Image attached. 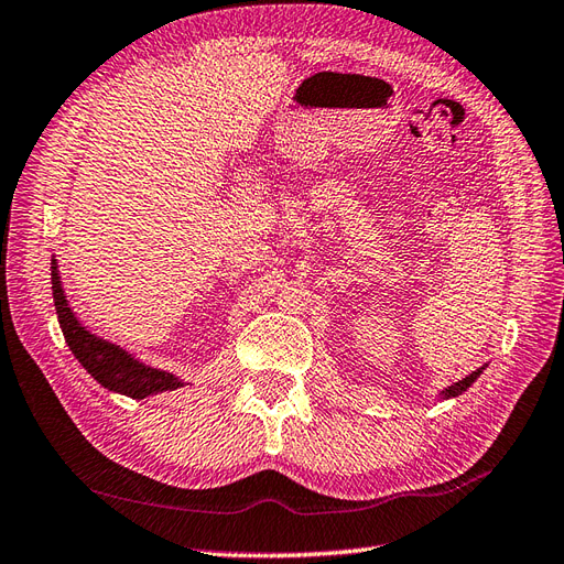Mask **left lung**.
<instances>
[{
    "instance_id": "1",
    "label": "left lung",
    "mask_w": 564,
    "mask_h": 564,
    "mask_svg": "<svg viewBox=\"0 0 564 564\" xmlns=\"http://www.w3.org/2000/svg\"><path fill=\"white\" fill-rule=\"evenodd\" d=\"M480 376V368L478 370H474V373L471 376H466L464 380H459V382H455V386H449L445 392H443V397H457V394H462L466 388H469L471 386V382L476 380Z\"/></svg>"
}]
</instances>
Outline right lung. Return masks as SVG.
Here are the masks:
<instances>
[{"mask_svg":"<svg viewBox=\"0 0 564 564\" xmlns=\"http://www.w3.org/2000/svg\"><path fill=\"white\" fill-rule=\"evenodd\" d=\"M52 294L66 345L72 347L80 366H84L102 388L133 397V400H141V397H148L153 392L182 388V380L174 378L172 373H164V370L148 368L139 361H133L127 351H121L119 347L109 345V341L90 335L88 329L76 321V315L66 304L57 274V263H52Z\"/></svg>","mask_w":564,"mask_h":564,"instance_id":"right-lung-1","label":"right lung"}]
</instances>
